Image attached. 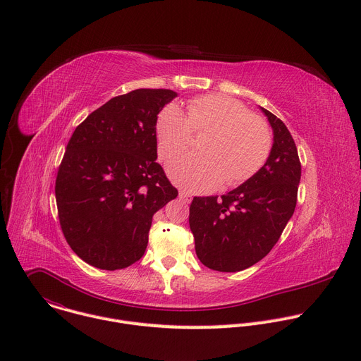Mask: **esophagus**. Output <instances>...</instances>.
I'll return each mask as SVG.
<instances>
[{
	"label": "esophagus",
	"mask_w": 361,
	"mask_h": 361,
	"mask_svg": "<svg viewBox=\"0 0 361 361\" xmlns=\"http://www.w3.org/2000/svg\"><path fill=\"white\" fill-rule=\"evenodd\" d=\"M180 200L183 201V202H185V204H188V202H191V195L188 194V192H185V191H180Z\"/></svg>",
	"instance_id": "obj_1"
}]
</instances>
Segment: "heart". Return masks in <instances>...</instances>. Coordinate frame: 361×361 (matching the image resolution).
<instances>
[{
	"label": "heart",
	"instance_id": "heart-1",
	"mask_svg": "<svg viewBox=\"0 0 361 361\" xmlns=\"http://www.w3.org/2000/svg\"><path fill=\"white\" fill-rule=\"evenodd\" d=\"M194 131L212 130L200 144V152L173 159L167 171L184 190L207 192L221 183L238 185L251 178L267 161L273 137L269 124L248 113L243 102L223 94L192 98L184 111L171 102L156 120L159 156L171 159L191 142Z\"/></svg>",
	"mask_w": 361,
	"mask_h": 361
}]
</instances>
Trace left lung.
Wrapping results in <instances>:
<instances>
[{"label": "left lung", "mask_w": 361, "mask_h": 361, "mask_svg": "<svg viewBox=\"0 0 361 361\" xmlns=\"http://www.w3.org/2000/svg\"><path fill=\"white\" fill-rule=\"evenodd\" d=\"M273 130L266 164L237 188L221 195L194 197L190 228L198 260L212 270H245L270 252L293 217L301 164L295 142L269 110L260 107Z\"/></svg>", "instance_id": "1"}]
</instances>
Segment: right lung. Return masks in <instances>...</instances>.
Here are the masks:
<instances>
[{
    "instance_id": "1",
    "label": "right lung",
    "mask_w": 361,
    "mask_h": 361,
    "mask_svg": "<svg viewBox=\"0 0 361 361\" xmlns=\"http://www.w3.org/2000/svg\"><path fill=\"white\" fill-rule=\"evenodd\" d=\"M178 94L138 88L107 101L73 133L56 181L60 224L87 264L138 262L152 216L178 195L157 160L156 120Z\"/></svg>"
}]
</instances>
